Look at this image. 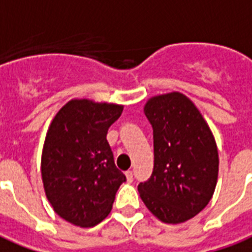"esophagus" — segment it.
<instances>
[{
	"label": "esophagus",
	"mask_w": 252,
	"mask_h": 252,
	"mask_svg": "<svg viewBox=\"0 0 252 252\" xmlns=\"http://www.w3.org/2000/svg\"><path fill=\"white\" fill-rule=\"evenodd\" d=\"M126 180H128L129 183L133 180V172H132V171H126Z\"/></svg>",
	"instance_id": "1"
}]
</instances>
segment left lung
Segmentation results:
<instances>
[{
    "mask_svg": "<svg viewBox=\"0 0 252 252\" xmlns=\"http://www.w3.org/2000/svg\"><path fill=\"white\" fill-rule=\"evenodd\" d=\"M144 113L154 129V171L137 186L141 200L164 223H183L211 200L219 158L210 126L179 92L151 98Z\"/></svg>",
    "mask_w": 252,
    "mask_h": 252,
    "instance_id": "obj_1",
    "label": "left lung"
}]
</instances>
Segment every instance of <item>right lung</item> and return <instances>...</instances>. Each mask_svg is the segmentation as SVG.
Here are the masks:
<instances>
[{
  "instance_id": "obj_1",
  "label": "right lung",
  "mask_w": 252,
  "mask_h": 252,
  "mask_svg": "<svg viewBox=\"0 0 252 252\" xmlns=\"http://www.w3.org/2000/svg\"><path fill=\"white\" fill-rule=\"evenodd\" d=\"M123 107L70 100L46 133L41 159L42 183L57 215L80 227L104 220L126 175L115 165L107 141Z\"/></svg>"
}]
</instances>
